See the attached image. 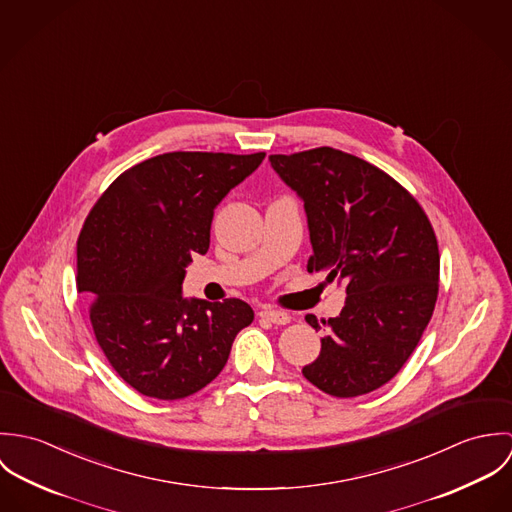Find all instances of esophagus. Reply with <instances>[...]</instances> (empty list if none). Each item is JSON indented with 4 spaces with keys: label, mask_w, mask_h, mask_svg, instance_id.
<instances>
[{
    "label": "esophagus",
    "mask_w": 512,
    "mask_h": 512,
    "mask_svg": "<svg viewBox=\"0 0 512 512\" xmlns=\"http://www.w3.org/2000/svg\"><path fill=\"white\" fill-rule=\"evenodd\" d=\"M260 317L266 319V321H270V323H274V325H286V323H290V315H288V313L276 311V309H268V307H264V309L260 311Z\"/></svg>",
    "instance_id": "1"
}]
</instances>
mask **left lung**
Masks as SVG:
<instances>
[{
    "label": "left lung",
    "instance_id": "obj_1",
    "mask_svg": "<svg viewBox=\"0 0 512 512\" xmlns=\"http://www.w3.org/2000/svg\"><path fill=\"white\" fill-rule=\"evenodd\" d=\"M303 199L313 254L307 272L347 284L339 317L303 376L337 398L368 394L410 359L439 290V250L420 203L388 173L333 147L270 155ZM321 329L313 315H305Z\"/></svg>",
    "mask_w": 512,
    "mask_h": 512
}]
</instances>
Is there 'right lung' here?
<instances>
[{
    "instance_id": "1",
    "label": "right lung",
    "mask_w": 512,
    "mask_h": 512,
    "mask_svg": "<svg viewBox=\"0 0 512 512\" xmlns=\"http://www.w3.org/2000/svg\"><path fill=\"white\" fill-rule=\"evenodd\" d=\"M250 155L171 151L124 171L96 201L76 242V290L94 337L140 394L187 398L213 382L240 329L254 321L236 297L185 299L193 254H207L215 207L258 169Z\"/></svg>"
}]
</instances>
